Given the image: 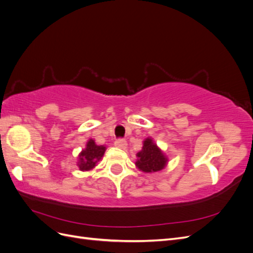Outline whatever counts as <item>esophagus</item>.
I'll use <instances>...</instances> for the list:
<instances>
[{
	"instance_id": "1",
	"label": "esophagus",
	"mask_w": 253,
	"mask_h": 253,
	"mask_svg": "<svg viewBox=\"0 0 253 253\" xmlns=\"http://www.w3.org/2000/svg\"><path fill=\"white\" fill-rule=\"evenodd\" d=\"M115 145H116L117 148L125 149L126 147V141L125 139H122V138H118V139L115 140Z\"/></svg>"
}]
</instances>
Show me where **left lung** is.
I'll return each instance as SVG.
<instances>
[{"label":"left lung","mask_w":253,"mask_h":253,"mask_svg":"<svg viewBox=\"0 0 253 253\" xmlns=\"http://www.w3.org/2000/svg\"><path fill=\"white\" fill-rule=\"evenodd\" d=\"M137 157L138 159L136 162V166L138 167V169L147 173L163 170L168 160L164 153L150 138L144 140L142 150L137 153Z\"/></svg>","instance_id":"1"}]
</instances>
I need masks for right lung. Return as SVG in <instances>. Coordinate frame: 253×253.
Segmentation results:
<instances>
[{
    "label": "right lung",
    "instance_id": "obj_1",
    "mask_svg": "<svg viewBox=\"0 0 253 253\" xmlns=\"http://www.w3.org/2000/svg\"><path fill=\"white\" fill-rule=\"evenodd\" d=\"M105 152V147L97 145L93 139H89L84 149L79 155V169L81 171L91 170L96 164L101 159Z\"/></svg>",
    "mask_w": 253,
    "mask_h": 253
}]
</instances>
